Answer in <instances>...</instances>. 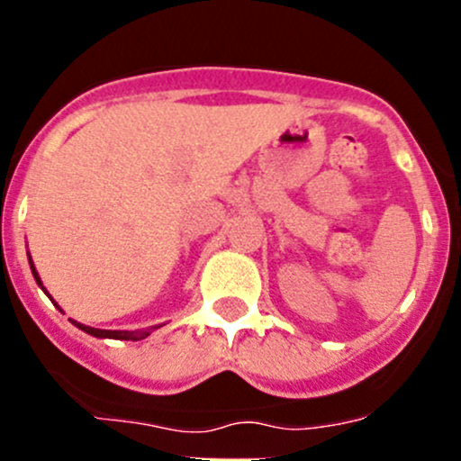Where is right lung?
<instances>
[{"instance_id": "add662e5", "label": "right lung", "mask_w": 461, "mask_h": 461, "mask_svg": "<svg viewBox=\"0 0 461 461\" xmlns=\"http://www.w3.org/2000/svg\"><path fill=\"white\" fill-rule=\"evenodd\" d=\"M30 268H32V275H34L36 284H39V285H41V290H43V293L47 294V297L51 299V294L47 293L45 285H43V282H41L39 273H36V267H34V262H32V258H30ZM51 303H54L58 310H62L60 305H58L54 299H51ZM71 322H73V325H76V327H79V330H82V331L91 333V336H95V338H113V340H142V338H147L153 330H158V327H160V325H153V327H149V330H140V331H116V330L113 331V330H97V327L82 325V322H77V321H71Z\"/></svg>"}]
</instances>
